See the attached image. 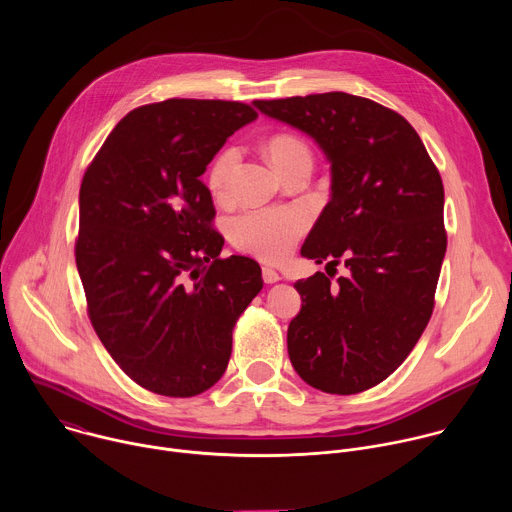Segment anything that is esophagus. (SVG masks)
I'll list each match as a JSON object with an SVG mask.
<instances>
[{"mask_svg": "<svg viewBox=\"0 0 512 512\" xmlns=\"http://www.w3.org/2000/svg\"><path fill=\"white\" fill-rule=\"evenodd\" d=\"M261 273H263V281L265 283H277L281 279V275L275 269H271V267H263Z\"/></svg>", "mask_w": 512, "mask_h": 512, "instance_id": "34e87169", "label": "esophagus"}]
</instances>
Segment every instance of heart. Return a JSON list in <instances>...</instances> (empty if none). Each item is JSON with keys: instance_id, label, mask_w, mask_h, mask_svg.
Segmentation results:
<instances>
[{"instance_id": "heart-1", "label": "heart", "mask_w": 512, "mask_h": 512, "mask_svg": "<svg viewBox=\"0 0 512 512\" xmlns=\"http://www.w3.org/2000/svg\"><path fill=\"white\" fill-rule=\"evenodd\" d=\"M263 150L279 176L300 162H312L308 145L291 133H277L269 137ZM237 164L239 154L233 148L218 154L210 164L206 180L216 198H223L229 192ZM304 231L306 216L289 208L247 212L231 223V239L235 247L271 263L285 259Z\"/></svg>"}]
</instances>
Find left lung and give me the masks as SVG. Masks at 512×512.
Returning a JSON list of instances; mask_svg holds the SVG:
<instances>
[{
	"instance_id": "obj_1",
	"label": "left lung",
	"mask_w": 512,
	"mask_h": 512,
	"mask_svg": "<svg viewBox=\"0 0 512 512\" xmlns=\"http://www.w3.org/2000/svg\"><path fill=\"white\" fill-rule=\"evenodd\" d=\"M310 135L330 164V202L302 257L338 265L300 279L287 352L314 389L354 395L385 381L423 334L446 255L444 184L399 113L348 93L253 101Z\"/></svg>"
}]
</instances>
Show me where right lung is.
Instances as JSON below:
<instances>
[{
  "label": "right lung",
  "mask_w": 512,
  "mask_h": 512,
  "mask_svg": "<svg viewBox=\"0 0 512 512\" xmlns=\"http://www.w3.org/2000/svg\"><path fill=\"white\" fill-rule=\"evenodd\" d=\"M255 119L235 101L133 109L83 178L75 255L89 318L121 371L158 395L194 397L225 375L233 328L263 287L257 261L218 257L225 239L200 180Z\"/></svg>",
  "instance_id": "obj_1"
}]
</instances>
